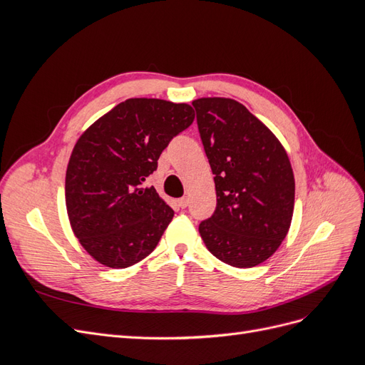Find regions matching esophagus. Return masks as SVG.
<instances>
[{"instance_id":"1","label":"esophagus","mask_w":365,"mask_h":365,"mask_svg":"<svg viewBox=\"0 0 365 365\" xmlns=\"http://www.w3.org/2000/svg\"><path fill=\"white\" fill-rule=\"evenodd\" d=\"M178 205H180L181 208H185L187 205H189V197H187V196L181 197V200H178Z\"/></svg>"}]
</instances>
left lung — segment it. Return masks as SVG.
Here are the masks:
<instances>
[{
    "instance_id": "left-lung-1",
    "label": "left lung",
    "mask_w": 365,
    "mask_h": 365,
    "mask_svg": "<svg viewBox=\"0 0 365 365\" xmlns=\"http://www.w3.org/2000/svg\"><path fill=\"white\" fill-rule=\"evenodd\" d=\"M215 175L216 210L200 224L208 251L236 268L271 257L288 235L295 181L288 153L272 132L231 98L193 103Z\"/></svg>"
}]
</instances>
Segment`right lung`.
Here are the masks:
<instances>
[{
    "label": "right lung",
    "mask_w": 365,
    "mask_h": 365,
    "mask_svg": "<svg viewBox=\"0 0 365 365\" xmlns=\"http://www.w3.org/2000/svg\"><path fill=\"white\" fill-rule=\"evenodd\" d=\"M193 120L185 103L129 98L77 140L65 202L76 237L97 262L128 268L155 250L173 210L145 182L161 152Z\"/></svg>",
    "instance_id": "obj_1"
}]
</instances>
